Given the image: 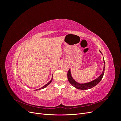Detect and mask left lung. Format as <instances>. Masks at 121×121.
Here are the masks:
<instances>
[{"label": "left lung", "mask_w": 121, "mask_h": 121, "mask_svg": "<svg viewBox=\"0 0 121 121\" xmlns=\"http://www.w3.org/2000/svg\"><path fill=\"white\" fill-rule=\"evenodd\" d=\"M104 69H103V71H102V73H101V74L97 78L93 80L92 81H91L90 82H88L86 83H84V84L79 83L78 82H77L76 81H75L74 79H73V78L72 77L71 74L70 69H69V70L68 71V74H67L68 79L69 82L70 83V84L72 85H73L74 87H75L76 88H77L79 89L86 90V89H89L90 88H93L95 86L97 85V84L100 82V81L102 79V77H103L104 75V68H105V61L104 60Z\"/></svg>", "instance_id": "obj_1"}]
</instances>
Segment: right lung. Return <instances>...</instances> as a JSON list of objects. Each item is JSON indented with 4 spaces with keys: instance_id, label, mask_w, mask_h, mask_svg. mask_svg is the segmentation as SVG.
<instances>
[{
    "instance_id": "right-lung-1",
    "label": "right lung",
    "mask_w": 121,
    "mask_h": 121,
    "mask_svg": "<svg viewBox=\"0 0 121 121\" xmlns=\"http://www.w3.org/2000/svg\"><path fill=\"white\" fill-rule=\"evenodd\" d=\"M52 77H53V75H52ZM52 80H50V81L48 83H47V84H46V85H44V86H43L42 87H41V88H39V89H36L35 90H40V89H43V88H45L46 86H48V85H49V84H50V83H51V82H52Z\"/></svg>"
}]
</instances>
